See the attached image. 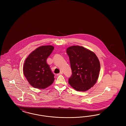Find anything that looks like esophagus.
I'll return each instance as SVG.
<instances>
[{
	"label": "esophagus",
	"instance_id": "obj_1",
	"mask_svg": "<svg viewBox=\"0 0 126 126\" xmlns=\"http://www.w3.org/2000/svg\"><path fill=\"white\" fill-rule=\"evenodd\" d=\"M63 74V72L62 71H60V73L59 74H58L57 75V76H59V75H62Z\"/></svg>",
	"mask_w": 126,
	"mask_h": 126
}]
</instances>
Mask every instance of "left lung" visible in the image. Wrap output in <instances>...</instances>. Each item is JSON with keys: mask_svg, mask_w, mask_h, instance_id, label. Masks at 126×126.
Segmentation results:
<instances>
[{"mask_svg": "<svg viewBox=\"0 0 126 126\" xmlns=\"http://www.w3.org/2000/svg\"><path fill=\"white\" fill-rule=\"evenodd\" d=\"M72 75L68 83L76 91L84 92L96 84L100 70V61L95 54L79 46H72L66 49Z\"/></svg>", "mask_w": 126, "mask_h": 126, "instance_id": "8db88e82", "label": "left lung"}]
</instances>
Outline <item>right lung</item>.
Listing matches in <instances>:
<instances>
[{
    "label": "right lung",
    "instance_id": "add662e5",
    "mask_svg": "<svg viewBox=\"0 0 126 126\" xmlns=\"http://www.w3.org/2000/svg\"><path fill=\"white\" fill-rule=\"evenodd\" d=\"M54 48L51 45L40 46L32 51L25 60L24 75L32 87L44 89L53 83L54 74L47 63V59Z\"/></svg>",
    "mask_w": 126,
    "mask_h": 126
}]
</instances>
